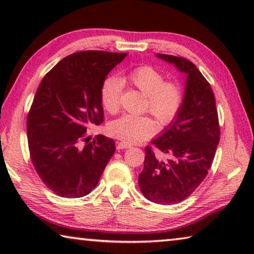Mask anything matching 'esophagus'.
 Masks as SVG:
<instances>
[{
	"label": "esophagus",
	"instance_id": "1",
	"mask_svg": "<svg viewBox=\"0 0 254 254\" xmlns=\"http://www.w3.org/2000/svg\"><path fill=\"white\" fill-rule=\"evenodd\" d=\"M131 148V144L126 142V141H121V142L118 143V149H127Z\"/></svg>",
	"mask_w": 254,
	"mask_h": 254
}]
</instances>
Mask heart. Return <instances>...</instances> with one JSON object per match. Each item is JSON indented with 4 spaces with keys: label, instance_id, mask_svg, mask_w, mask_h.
I'll return each instance as SVG.
<instances>
[{
    "label": "heart",
    "instance_id": "1",
    "mask_svg": "<svg viewBox=\"0 0 254 254\" xmlns=\"http://www.w3.org/2000/svg\"><path fill=\"white\" fill-rule=\"evenodd\" d=\"M128 83L147 96L149 111L163 126L174 121L183 105V94L174 83H165V77L149 66H141L123 77ZM122 81L117 77L105 79L101 88V101L104 109L115 113L120 109ZM157 123L148 115H122L109 124V133L128 143L140 142L157 132Z\"/></svg>",
    "mask_w": 254,
    "mask_h": 254
}]
</instances>
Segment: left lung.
<instances>
[{
    "instance_id": "1",
    "label": "left lung",
    "mask_w": 254,
    "mask_h": 254,
    "mask_svg": "<svg viewBox=\"0 0 254 254\" xmlns=\"http://www.w3.org/2000/svg\"><path fill=\"white\" fill-rule=\"evenodd\" d=\"M156 57L186 75L185 92L177 117L151 141L170 158L161 160L145 148L139 186L152 203L175 204L186 199L207 176L220 142V126L212 87L198 68L182 57Z\"/></svg>"
}]
</instances>
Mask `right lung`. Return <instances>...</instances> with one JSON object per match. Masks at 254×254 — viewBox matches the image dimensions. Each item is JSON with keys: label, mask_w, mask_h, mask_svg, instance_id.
<instances>
[{"label": "right lung", "mask_w": 254, "mask_h": 254, "mask_svg": "<svg viewBox=\"0 0 254 254\" xmlns=\"http://www.w3.org/2000/svg\"><path fill=\"white\" fill-rule=\"evenodd\" d=\"M127 56L100 50L75 53L41 80L27 120L28 144L34 169L56 195H88L114 154L113 140L97 135L89 142L85 133L89 126L103 122L102 85ZM81 140L86 141L85 146Z\"/></svg>", "instance_id": "right-lung-1"}]
</instances>
